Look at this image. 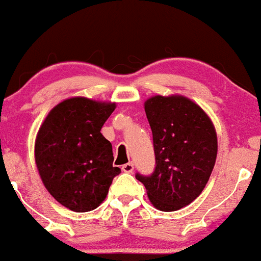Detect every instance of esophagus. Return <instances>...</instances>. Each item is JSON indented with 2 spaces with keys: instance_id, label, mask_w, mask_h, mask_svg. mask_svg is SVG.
I'll return each instance as SVG.
<instances>
[{
  "instance_id": "obj_1",
  "label": "esophagus",
  "mask_w": 261,
  "mask_h": 261,
  "mask_svg": "<svg viewBox=\"0 0 261 261\" xmlns=\"http://www.w3.org/2000/svg\"><path fill=\"white\" fill-rule=\"evenodd\" d=\"M121 169L123 172H133L134 171V164L133 163L125 164V165H122Z\"/></svg>"
}]
</instances>
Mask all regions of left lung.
I'll return each mask as SVG.
<instances>
[{
	"mask_svg": "<svg viewBox=\"0 0 261 261\" xmlns=\"http://www.w3.org/2000/svg\"><path fill=\"white\" fill-rule=\"evenodd\" d=\"M152 131L155 169L136 172L156 209L175 211L204 190L215 165L218 139L200 106L182 96H155L145 102Z\"/></svg>",
	"mask_w": 261,
	"mask_h": 261,
	"instance_id": "left-lung-1",
	"label": "left lung"
}]
</instances>
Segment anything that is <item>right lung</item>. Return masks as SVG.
Masks as SVG:
<instances>
[{
	"label": "right lung",
	"mask_w": 261,
	"mask_h": 261,
	"mask_svg": "<svg viewBox=\"0 0 261 261\" xmlns=\"http://www.w3.org/2000/svg\"><path fill=\"white\" fill-rule=\"evenodd\" d=\"M115 108L85 97L68 98L51 110L38 130V172L48 193L67 209H96L121 172L112 166L111 142L100 133Z\"/></svg>",
	"instance_id": "add662e5"
}]
</instances>
